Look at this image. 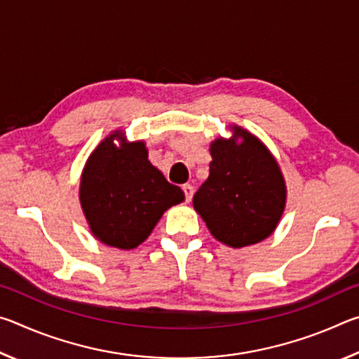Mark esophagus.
I'll use <instances>...</instances> for the list:
<instances>
[{"instance_id": "34e87169", "label": "esophagus", "mask_w": 359, "mask_h": 359, "mask_svg": "<svg viewBox=\"0 0 359 359\" xmlns=\"http://www.w3.org/2000/svg\"><path fill=\"white\" fill-rule=\"evenodd\" d=\"M182 188H184V193H185V199H187V201H191V198H193V194H194V187L190 185V184H185Z\"/></svg>"}]
</instances>
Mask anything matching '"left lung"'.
<instances>
[{
    "label": "left lung",
    "mask_w": 359,
    "mask_h": 359,
    "mask_svg": "<svg viewBox=\"0 0 359 359\" xmlns=\"http://www.w3.org/2000/svg\"><path fill=\"white\" fill-rule=\"evenodd\" d=\"M210 155L209 177L194 193L193 205L212 236L234 248L266 239L280 220L287 198L276 160L238 126L233 139L210 145Z\"/></svg>",
    "instance_id": "obj_1"
}]
</instances>
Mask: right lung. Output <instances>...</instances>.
<instances>
[{
	"mask_svg": "<svg viewBox=\"0 0 359 359\" xmlns=\"http://www.w3.org/2000/svg\"><path fill=\"white\" fill-rule=\"evenodd\" d=\"M117 133L90 155L81 182V204L92 233L101 242L123 248L147 239L163 212L185 194L150 165L144 142L117 147Z\"/></svg>",
	"mask_w": 359,
	"mask_h": 359,
	"instance_id": "right-lung-1",
	"label": "right lung"
}]
</instances>
